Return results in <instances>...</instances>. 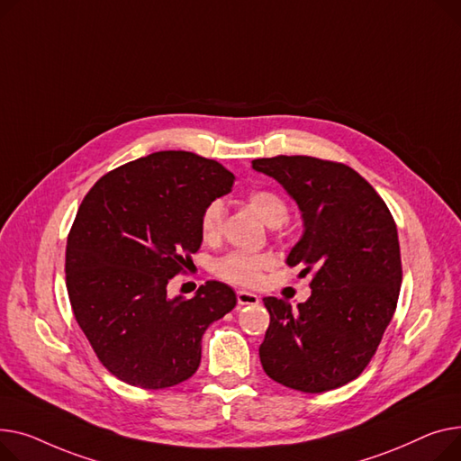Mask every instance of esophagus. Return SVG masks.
I'll return each instance as SVG.
<instances>
[{"instance_id":"1","label":"esophagus","mask_w":461,"mask_h":461,"mask_svg":"<svg viewBox=\"0 0 461 461\" xmlns=\"http://www.w3.org/2000/svg\"><path fill=\"white\" fill-rule=\"evenodd\" d=\"M236 297H238L240 305H257L260 302V297L257 294L248 292V290H238Z\"/></svg>"}]
</instances>
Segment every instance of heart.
Instances as JSON below:
<instances>
[{
    "instance_id": "1",
    "label": "heart",
    "mask_w": 461,
    "mask_h": 461,
    "mask_svg": "<svg viewBox=\"0 0 461 461\" xmlns=\"http://www.w3.org/2000/svg\"><path fill=\"white\" fill-rule=\"evenodd\" d=\"M249 208L258 218L269 225L277 227L285 223L288 215V204L274 189H255L248 195ZM225 221V206L221 201L210 203L201 215V234L204 240H215L221 234ZM272 266V258L267 255H248L230 253L223 257L215 269L218 276L234 285H257L262 279V272Z\"/></svg>"
}]
</instances>
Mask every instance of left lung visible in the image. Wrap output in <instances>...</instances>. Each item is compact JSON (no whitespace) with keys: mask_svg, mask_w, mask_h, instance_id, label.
Wrapping results in <instances>:
<instances>
[{"mask_svg":"<svg viewBox=\"0 0 461 461\" xmlns=\"http://www.w3.org/2000/svg\"><path fill=\"white\" fill-rule=\"evenodd\" d=\"M297 203L303 236L286 264L312 274L311 297L292 305L264 297L269 328L258 348L274 382L323 393L366 368L394 314L402 260L393 215L375 189L351 167L311 156L253 159Z\"/></svg>","mask_w":461,"mask_h":461,"instance_id":"left-lung-1","label":"left lung"}]
</instances>
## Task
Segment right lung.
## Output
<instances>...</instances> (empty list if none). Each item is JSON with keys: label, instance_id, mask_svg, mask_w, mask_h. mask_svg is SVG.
<instances>
[{"label": "right lung", "instance_id": "add662e5", "mask_svg": "<svg viewBox=\"0 0 461 461\" xmlns=\"http://www.w3.org/2000/svg\"><path fill=\"white\" fill-rule=\"evenodd\" d=\"M234 184L215 159L161 150L104 175L81 201L67 240V290L77 326L121 382L167 389L192 377L210 323L236 305L206 281L194 297L167 283L203 241L204 208Z\"/></svg>", "mask_w": 461, "mask_h": 461}]
</instances>
